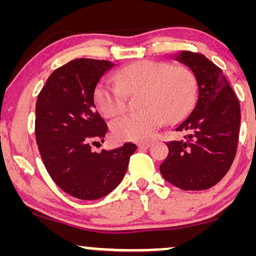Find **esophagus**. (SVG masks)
<instances>
[{"mask_svg": "<svg viewBox=\"0 0 256 256\" xmlns=\"http://www.w3.org/2000/svg\"><path fill=\"white\" fill-rule=\"evenodd\" d=\"M152 143L150 142H142V143H138V148L140 149H148Z\"/></svg>", "mask_w": 256, "mask_h": 256, "instance_id": "obj_1", "label": "esophagus"}]
</instances>
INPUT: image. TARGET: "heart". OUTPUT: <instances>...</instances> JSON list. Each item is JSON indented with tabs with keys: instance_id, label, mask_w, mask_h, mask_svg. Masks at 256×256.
I'll return each instance as SVG.
<instances>
[{
	"instance_id": "obj_1",
	"label": "heart",
	"mask_w": 256,
	"mask_h": 256,
	"mask_svg": "<svg viewBox=\"0 0 256 256\" xmlns=\"http://www.w3.org/2000/svg\"><path fill=\"white\" fill-rule=\"evenodd\" d=\"M116 80H101L94 91V101L106 118L125 110L126 95L140 92V112L112 122V132L122 140H148L164 122L174 124L189 116L198 98L195 74L184 66L165 61L142 60L122 67Z\"/></svg>"
}]
</instances>
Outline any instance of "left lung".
Wrapping results in <instances>:
<instances>
[{"label": "left lung", "mask_w": 256, "mask_h": 256, "mask_svg": "<svg viewBox=\"0 0 256 256\" xmlns=\"http://www.w3.org/2000/svg\"><path fill=\"white\" fill-rule=\"evenodd\" d=\"M192 70L198 86L192 113L176 128L184 138L167 143L162 177L182 190H206L228 173L238 144L240 108L222 70L204 55L182 52L174 56Z\"/></svg>", "instance_id": "obj_1"}]
</instances>
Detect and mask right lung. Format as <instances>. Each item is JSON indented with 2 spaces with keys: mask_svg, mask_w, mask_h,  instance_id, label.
Here are the masks:
<instances>
[{
  "mask_svg": "<svg viewBox=\"0 0 256 256\" xmlns=\"http://www.w3.org/2000/svg\"><path fill=\"white\" fill-rule=\"evenodd\" d=\"M113 66L110 61L76 58L55 70L38 95V150L55 184L73 198L98 200L113 192L137 149L130 142L113 150L91 149L92 143L104 142L108 130L96 110L94 91Z\"/></svg>",
  "mask_w": 256,
  "mask_h": 256,
  "instance_id": "obj_1",
  "label": "right lung"
}]
</instances>
